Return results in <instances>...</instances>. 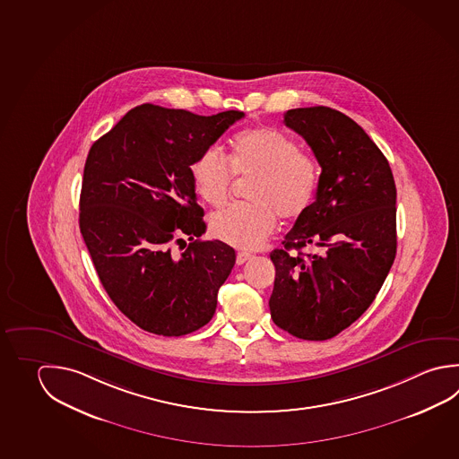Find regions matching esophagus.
<instances>
[{
    "label": "esophagus",
    "instance_id": "obj_1",
    "mask_svg": "<svg viewBox=\"0 0 459 459\" xmlns=\"http://www.w3.org/2000/svg\"><path fill=\"white\" fill-rule=\"evenodd\" d=\"M250 257H252V255H250L249 252H244V250H242V252H238V257H236V264H238V265H242V264H246V262H247V260H249Z\"/></svg>",
    "mask_w": 459,
    "mask_h": 459
}]
</instances>
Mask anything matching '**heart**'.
<instances>
[{"label": "heart", "instance_id": "1", "mask_svg": "<svg viewBox=\"0 0 459 459\" xmlns=\"http://www.w3.org/2000/svg\"><path fill=\"white\" fill-rule=\"evenodd\" d=\"M232 163L220 145H210L192 165L195 191L221 207L233 191L234 175L250 184V204L230 205L210 218L212 234L234 247L255 249L275 231L276 221H296L316 197L318 165L290 135L257 127L236 135Z\"/></svg>", "mask_w": 459, "mask_h": 459}]
</instances>
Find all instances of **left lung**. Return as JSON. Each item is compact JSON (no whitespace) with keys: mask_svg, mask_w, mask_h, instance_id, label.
<instances>
[{"mask_svg":"<svg viewBox=\"0 0 459 459\" xmlns=\"http://www.w3.org/2000/svg\"><path fill=\"white\" fill-rule=\"evenodd\" d=\"M284 125L306 139L322 173L316 200L270 254L275 286L268 306L284 332L324 342L366 312L392 268L396 186L384 153L342 111L288 109ZM308 245L318 252L304 256Z\"/></svg>","mask_w":459,"mask_h":459,"instance_id":"left-lung-1","label":"left lung"}]
</instances>
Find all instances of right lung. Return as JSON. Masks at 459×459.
<instances>
[{
    "instance_id": "add662e5",
    "label": "right lung",
    "mask_w": 459,
    "mask_h": 459,
    "mask_svg": "<svg viewBox=\"0 0 459 459\" xmlns=\"http://www.w3.org/2000/svg\"><path fill=\"white\" fill-rule=\"evenodd\" d=\"M241 117L238 109L200 117L143 103L87 155L83 242L109 299L149 333L183 336L215 314L236 254L225 242L199 241L207 226L191 167ZM184 237L192 242L176 255L172 247Z\"/></svg>"
}]
</instances>
